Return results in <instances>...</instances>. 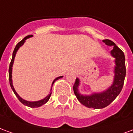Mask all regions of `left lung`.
I'll return each instance as SVG.
<instances>
[{
	"instance_id": "obj_1",
	"label": "left lung",
	"mask_w": 133,
	"mask_h": 133,
	"mask_svg": "<svg viewBox=\"0 0 133 133\" xmlns=\"http://www.w3.org/2000/svg\"><path fill=\"white\" fill-rule=\"evenodd\" d=\"M103 41L107 45L113 46L111 54L115 58V64H116V66L115 68V74L113 84L108 90H107L105 92L95 93L90 96H86V95L84 96L78 92V87L79 85V80L78 78L75 80V84L73 85L74 93L78 98V100L81 102V103L89 108H103L110 105L121 92L125 78V58L124 52L115 45V43L110 40L105 39Z\"/></svg>"
}]
</instances>
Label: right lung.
<instances>
[{
  "label": "right lung",
  "mask_w": 133,
  "mask_h": 133,
  "mask_svg": "<svg viewBox=\"0 0 133 133\" xmlns=\"http://www.w3.org/2000/svg\"><path fill=\"white\" fill-rule=\"evenodd\" d=\"M33 35H28L26 37H25L21 41H20L16 45V48H15V49L13 50V57H12V60L10 61V65H9V70H8V73H9V82H10V87H11V88L13 90V91L15 93V95H16V97L18 98L21 102L23 105L26 106H28V107H30V108H38V107H40V106L43 105H44L45 103H46L48 100L50 99V95H51V92L50 93L49 95L47 96L46 98H45L44 99L41 100H39V101H35V102H29V101H26V100H23V99H22L20 96H19L18 94H17V92H16V90L14 89V88H13V83H12V67H13V61H14V58H15V56H16V52H17V50H18V48L20 47L23 44L25 43V41L27 39V38H30V37H32ZM63 78V76H60V77H58L57 78H55V80L53 81L52 82V84L54 83V82L55 81H57L58 79H60V78Z\"/></svg>",
  "instance_id": "obj_1"
}]
</instances>
